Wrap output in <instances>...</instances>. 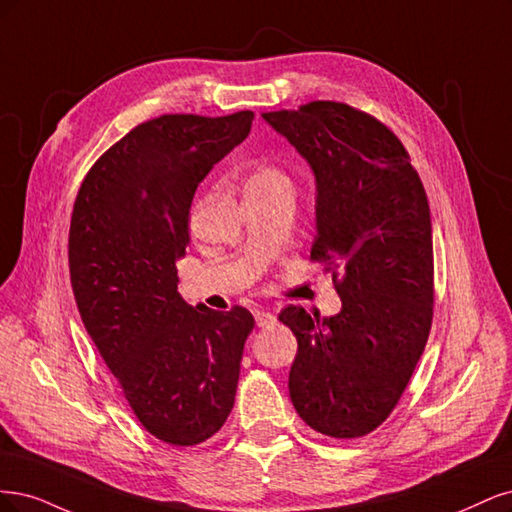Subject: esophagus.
Wrapping results in <instances>:
<instances>
[{"instance_id": "obj_1", "label": "esophagus", "mask_w": 512, "mask_h": 512, "mask_svg": "<svg viewBox=\"0 0 512 512\" xmlns=\"http://www.w3.org/2000/svg\"><path fill=\"white\" fill-rule=\"evenodd\" d=\"M255 321H257V325H259V327H272V325H276V317L272 315V312H266V310L257 312V315H255Z\"/></svg>"}]
</instances>
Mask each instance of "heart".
<instances>
[{"instance_id": "heart-1", "label": "heart", "mask_w": 512, "mask_h": 512, "mask_svg": "<svg viewBox=\"0 0 512 512\" xmlns=\"http://www.w3.org/2000/svg\"><path fill=\"white\" fill-rule=\"evenodd\" d=\"M280 180H289L283 170H280L278 166H272V163H261V166H257L249 174L246 187H266V185L280 183Z\"/></svg>"}]
</instances>
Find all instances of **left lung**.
Here are the masks:
<instances>
[{
    "label": "left lung",
    "mask_w": 512,
    "mask_h": 512,
    "mask_svg": "<svg viewBox=\"0 0 512 512\" xmlns=\"http://www.w3.org/2000/svg\"><path fill=\"white\" fill-rule=\"evenodd\" d=\"M317 178L310 261L332 272L342 310L278 315L298 340L291 402L329 438L374 432L400 402L434 317L430 204L410 155L372 114L317 100L263 112Z\"/></svg>",
    "instance_id": "1"
}]
</instances>
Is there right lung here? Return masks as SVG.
<instances>
[{"mask_svg":"<svg viewBox=\"0 0 512 512\" xmlns=\"http://www.w3.org/2000/svg\"><path fill=\"white\" fill-rule=\"evenodd\" d=\"M255 114H161L97 159L78 189L68 257L80 319L148 434L193 447L234 408L246 308L189 306L176 261L197 185L249 136Z\"/></svg>","mask_w":512,"mask_h":512,"instance_id":"obj_1","label":"right lung"}]
</instances>
